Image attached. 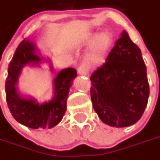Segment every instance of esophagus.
<instances>
[{
    "mask_svg": "<svg viewBox=\"0 0 160 160\" xmlns=\"http://www.w3.org/2000/svg\"><path fill=\"white\" fill-rule=\"evenodd\" d=\"M78 73L81 75H87L88 73V69L85 65H81L78 67Z\"/></svg>",
    "mask_w": 160,
    "mask_h": 160,
    "instance_id": "obj_1",
    "label": "esophagus"
}]
</instances>
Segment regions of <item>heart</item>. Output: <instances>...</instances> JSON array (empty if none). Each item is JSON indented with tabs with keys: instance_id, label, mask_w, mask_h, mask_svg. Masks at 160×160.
<instances>
[{
	"instance_id": "1",
	"label": "heart",
	"mask_w": 160,
	"mask_h": 160,
	"mask_svg": "<svg viewBox=\"0 0 160 160\" xmlns=\"http://www.w3.org/2000/svg\"><path fill=\"white\" fill-rule=\"evenodd\" d=\"M86 42L88 44L94 43L87 55V61L91 64H97L102 61L109 48L111 47L112 37L111 34L107 31L101 33L98 36L96 34H91L87 37Z\"/></svg>"
}]
</instances>
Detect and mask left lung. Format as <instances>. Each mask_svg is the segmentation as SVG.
Returning <instances> with one entry per match:
<instances>
[{
	"instance_id": "1",
	"label": "left lung",
	"mask_w": 160,
	"mask_h": 160,
	"mask_svg": "<svg viewBox=\"0 0 160 160\" xmlns=\"http://www.w3.org/2000/svg\"><path fill=\"white\" fill-rule=\"evenodd\" d=\"M90 79L93 108L103 123L126 127L141 118L150 94L147 68L126 31Z\"/></svg>"
}]
</instances>
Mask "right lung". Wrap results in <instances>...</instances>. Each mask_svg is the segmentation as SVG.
Masks as SVG:
<instances>
[{
	"label": "right lung",
	"mask_w": 160,
	"mask_h": 160,
	"mask_svg": "<svg viewBox=\"0 0 160 160\" xmlns=\"http://www.w3.org/2000/svg\"><path fill=\"white\" fill-rule=\"evenodd\" d=\"M40 58L35 54V46L22 40L18 46L8 68L5 94L8 108L18 122L31 129L52 128L61 121L66 111V100L73 79L77 76L74 69L61 70L54 79L55 94L50 102L37 103L34 99H24L17 93L14 85L21 69L27 64L35 65Z\"/></svg>",
	"instance_id": "add662e5"
}]
</instances>
